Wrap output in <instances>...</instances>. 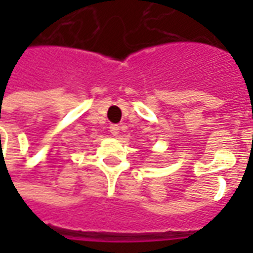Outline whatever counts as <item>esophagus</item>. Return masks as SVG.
<instances>
[{"label":"esophagus","mask_w":253,"mask_h":253,"mask_svg":"<svg viewBox=\"0 0 253 253\" xmlns=\"http://www.w3.org/2000/svg\"><path fill=\"white\" fill-rule=\"evenodd\" d=\"M110 131H111V134L114 135V137H116V135L119 134V126H118V125H111Z\"/></svg>","instance_id":"1"}]
</instances>
